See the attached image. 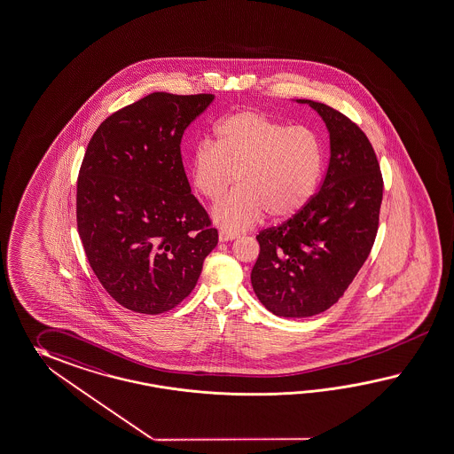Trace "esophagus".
Listing matches in <instances>:
<instances>
[{"label":"esophagus","mask_w":454,"mask_h":454,"mask_svg":"<svg viewBox=\"0 0 454 454\" xmlns=\"http://www.w3.org/2000/svg\"><path fill=\"white\" fill-rule=\"evenodd\" d=\"M220 241L222 243H226V241H232V239H236V238H239V234L238 232L231 231H220Z\"/></svg>","instance_id":"obj_1"}]
</instances>
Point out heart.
I'll use <instances>...</instances> for the list:
<instances>
[{
  "mask_svg": "<svg viewBox=\"0 0 454 454\" xmlns=\"http://www.w3.org/2000/svg\"><path fill=\"white\" fill-rule=\"evenodd\" d=\"M213 133L215 145L205 141L192 155L190 176L200 195L210 201H217L239 176V190L211 211L223 230L243 231L266 213L282 222L309 205L325 164L315 129L241 110L222 118Z\"/></svg>",
  "mask_w": 454,
  "mask_h": 454,
  "instance_id": "heart-1",
  "label": "heart"
}]
</instances>
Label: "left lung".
<instances>
[{"label": "left lung", "mask_w": 454, "mask_h": 454, "mask_svg": "<svg viewBox=\"0 0 454 454\" xmlns=\"http://www.w3.org/2000/svg\"><path fill=\"white\" fill-rule=\"evenodd\" d=\"M307 103L330 133V164L320 192L280 226L259 232L251 272L257 299L277 317L307 318L343 297L376 239L384 182L359 126L332 106Z\"/></svg>", "instance_id": "obj_1"}]
</instances>
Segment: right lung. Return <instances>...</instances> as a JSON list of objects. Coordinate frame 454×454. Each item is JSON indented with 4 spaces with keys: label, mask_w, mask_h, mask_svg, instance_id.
Listing matches in <instances>:
<instances>
[{
    "label": "right lung",
    "mask_w": 454,
    "mask_h": 454,
    "mask_svg": "<svg viewBox=\"0 0 454 454\" xmlns=\"http://www.w3.org/2000/svg\"><path fill=\"white\" fill-rule=\"evenodd\" d=\"M215 95L155 91L113 113L90 139L77 180V226L103 288L124 309L159 315L197 286L218 244L192 195L180 141Z\"/></svg>",
    "instance_id": "add662e5"
}]
</instances>
